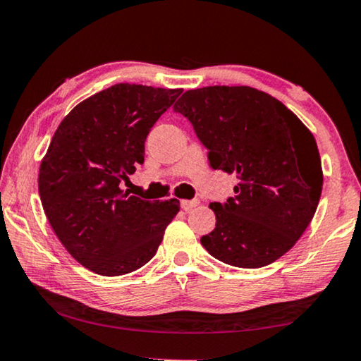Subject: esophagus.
<instances>
[{
	"label": "esophagus",
	"mask_w": 361,
	"mask_h": 361,
	"mask_svg": "<svg viewBox=\"0 0 361 361\" xmlns=\"http://www.w3.org/2000/svg\"><path fill=\"white\" fill-rule=\"evenodd\" d=\"M196 205H199V201L197 199H192V201H181V209L185 212H190L192 210Z\"/></svg>",
	"instance_id": "esophagus-1"
}]
</instances>
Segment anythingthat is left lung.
Listing matches in <instances>:
<instances>
[{"mask_svg":"<svg viewBox=\"0 0 361 361\" xmlns=\"http://www.w3.org/2000/svg\"><path fill=\"white\" fill-rule=\"evenodd\" d=\"M173 109L192 123L210 167L239 178L234 197L209 205L216 223L201 238L205 250L239 268L278 260L310 225L322 196L312 131L281 101L250 87L190 90Z\"/></svg>","mask_w":361,"mask_h":361,"instance_id":"obj_1","label":"left lung"}]
</instances>
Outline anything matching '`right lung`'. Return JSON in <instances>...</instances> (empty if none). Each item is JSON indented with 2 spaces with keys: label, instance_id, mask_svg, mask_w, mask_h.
<instances>
[{
  "label": "right lung",
  "instance_id": "obj_1",
  "mask_svg": "<svg viewBox=\"0 0 361 361\" xmlns=\"http://www.w3.org/2000/svg\"><path fill=\"white\" fill-rule=\"evenodd\" d=\"M183 90L118 83L62 120L39 165L43 210L67 252L102 276H120L156 255L180 201L128 196L120 183L145 162V141Z\"/></svg>",
  "mask_w": 361,
  "mask_h": 361
}]
</instances>
